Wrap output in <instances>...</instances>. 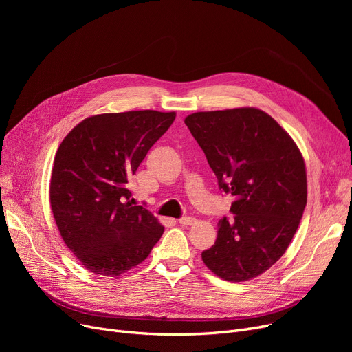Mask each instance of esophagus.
Returning <instances> with one entry per match:
<instances>
[{
    "instance_id": "obj_1",
    "label": "esophagus",
    "mask_w": 352,
    "mask_h": 352,
    "mask_svg": "<svg viewBox=\"0 0 352 352\" xmlns=\"http://www.w3.org/2000/svg\"><path fill=\"white\" fill-rule=\"evenodd\" d=\"M195 223H197V219L194 217H182V218H179V224L181 226L188 227V226H194Z\"/></svg>"
}]
</instances>
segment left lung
<instances>
[{
  "mask_svg": "<svg viewBox=\"0 0 352 352\" xmlns=\"http://www.w3.org/2000/svg\"><path fill=\"white\" fill-rule=\"evenodd\" d=\"M184 122L219 190L234 195V219L218 221L202 261L223 280H252L280 260L300 226L307 206L301 151L278 122L252 107L194 113Z\"/></svg>",
  "mask_w": 352,
  "mask_h": 352,
  "instance_id": "1",
  "label": "left lung"
}]
</instances>
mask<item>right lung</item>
Returning <instances> with one entry per match:
<instances>
[{
  "label": "right lung",
  "instance_id": "add662e5",
  "mask_svg": "<svg viewBox=\"0 0 352 352\" xmlns=\"http://www.w3.org/2000/svg\"><path fill=\"white\" fill-rule=\"evenodd\" d=\"M175 113L92 116L74 126L54 158L50 202L65 245L91 272L114 276L150 255L164 227L133 206L128 179Z\"/></svg>",
  "mask_w": 352,
  "mask_h": 352
}]
</instances>
